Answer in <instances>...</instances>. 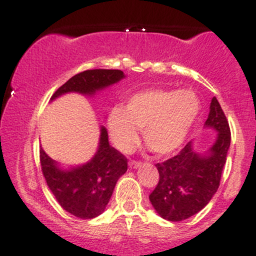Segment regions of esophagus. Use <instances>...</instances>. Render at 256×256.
I'll return each mask as SVG.
<instances>
[{
	"label": "esophagus",
	"instance_id": "34e87169",
	"mask_svg": "<svg viewBox=\"0 0 256 256\" xmlns=\"http://www.w3.org/2000/svg\"><path fill=\"white\" fill-rule=\"evenodd\" d=\"M128 166L130 167V168H138V167L142 166V162H140V161H134V160H132V161H129Z\"/></svg>",
	"mask_w": 256,
	"mask_h": 256
}]
</instances>
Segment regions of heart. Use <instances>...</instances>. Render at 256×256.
<instances>
[{
    "label": "heart",
    "instance_id": "1",
    "mask_svg": "<svg viewBox=\"0 0 256 256\" xmlns=\"http://www.w3.org/2000/svg\"><path fill=\"white\" fill-rule=\"evenodd\" d=\"M200 100L192 90L148 89L127 100L126 107L114 106L107 116V127L114 146L129 152L142 129L145 142L158 155H171L186 142L199 116Z\"/></svg>",
    "mask_w": 256,
    "mask_h": 256
}]
</instances>
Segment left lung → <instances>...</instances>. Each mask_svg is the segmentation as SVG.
<instances>
[{"label": "left lung", "instance_id": "8db88e82", "mask_svg": "<svg viewBox=\"0 0 256 256\" xmlns=\"http://www.w3.org/2000/svg\"><path fill=\"white\" fill-rule=\"evenodd\" d=\"M206 128L217 132L205 152L189 142L174 158L156 164L160 180L149 195L151 205L167 221H183L204 208L218 189L230 145L228 120L216 98L210 104Z\"/></svg>", "mask_w": 256, "mask_h": 256}]
</instances>
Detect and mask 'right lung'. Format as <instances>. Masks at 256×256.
Instances as JSON below:
<instances>
[{
    "label": "right lung",
    "mask_w": 256,
    "mask_h": 256,
    "mask_svg": "<svg viewBox=\"0 0 256 256\" xmlns=\"http://www.w3.org/2000/svg\"><path fill=\"white\" fill-rule=\"evenodd\" d=\"M120 70H89L76 74L52 95L51 100L68 92L94 95L124 78ZM44 177L58 204L79 218H94L105 211L117 180L127 172V158L112 148L108 134L100 127V140L94 158L86 164L63 170L40 148Z\"/></svg>",
    "instance_id": "obj_1"
}]
</instances>
